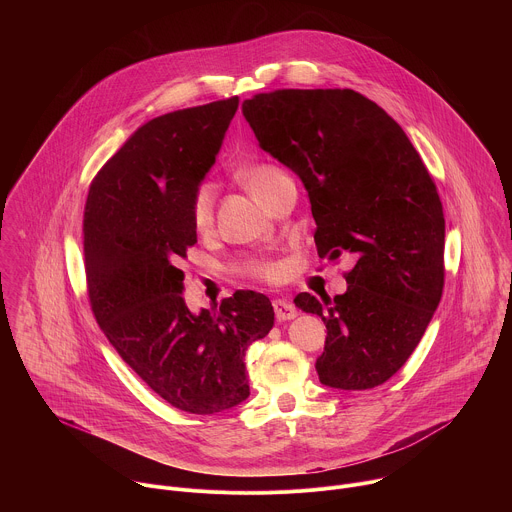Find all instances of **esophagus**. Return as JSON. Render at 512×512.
I'll list each match as a JSON object with an SVG mask.
<instances>
[{
	"label": "esophagus",
	"mask_w": 512,
	"mask_h": 512,
	"mask_svg": "<svg viewBox=\"0 0 512 512\" xmlns=\"http://www.w3.org/2000/svg\"><path fill=\"white\" fill-rule=\"evenodd\" d=\"M273 309H275V317L277 321H291L297 317V309L291 303V299L283 297V299H275L273 301Z\"/></svg>",
	"instance_id": "1"
}]
</instances>
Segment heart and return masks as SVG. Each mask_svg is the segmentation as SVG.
I'll return each mask as SVG.
<instances>
[{"label": "heart", "mask_w": 512, "mask_h": 512, "mask_svg": "<svg viewBox=\"0 0 512 512\" xmlns=\"http://www.w3.org/2000/svg\"><path fill=\"white\" fill-rule=\"evenodd\" d=\"M285 175L275 165H255L243 173L247 187L259 195L273 179ZM213 209H215V187L211 183H201L191 199V219L197 229H207L213 223ZM247 271L255 277L275 279L277 267L273 263H249Z\"/></svg>", "instance_id": "heart-1"}]
</instances>
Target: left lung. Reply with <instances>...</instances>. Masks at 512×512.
I'll return each mask as SVG.
<instances>
[{"label":"left lung","instance_id":"obj_1","mask_svg":"<svg viewBox=\"0 0 512 512\" xmlns=\"http://www.w3.org/2000/svg\"><path fill=\"white\" fill-rule=\"evenodd\" d=\"M241 109L261 149L303 181L319 257L357 259L343 295L295 297L327 327L319 381L343 391L383 385L423 339L445 285V215L421 155L353 89H277Z\"/></svg>","mask_w":512,"mask_h":512}]
</instances>
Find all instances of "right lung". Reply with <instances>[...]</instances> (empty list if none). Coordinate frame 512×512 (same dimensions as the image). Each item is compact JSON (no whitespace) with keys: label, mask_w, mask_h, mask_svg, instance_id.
Returning a JSON list of instances; mask_svg holds the SVG:
<instances>
[{"label":"right lung","mask_w":512,"mask_h":512,"mask_svg":"<svg viewBox=\"0 0 512 512\" xmlns=\"http://www.w3.org/2000/svg\"><path fill=\"white\" fill-rule=\"evenodd\" d=\"M239 97L159 115L99 169L83 215L91 311L119 357L179 411L213 415L249 397L245 351L275 321L269 297L237 291L191 313L179 261L197 243L191 199Z\"/></svg>","instance_id":"obj_1"}]
</instances>
